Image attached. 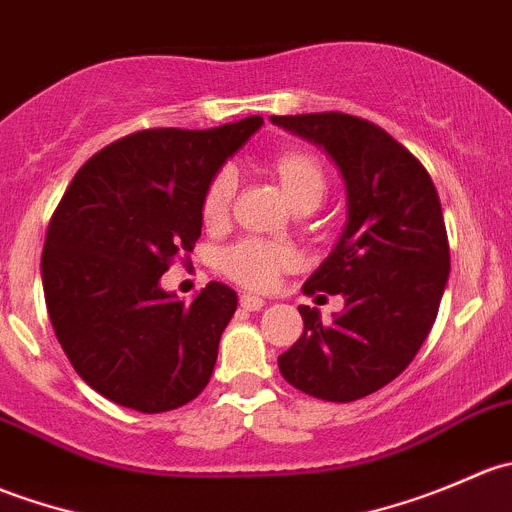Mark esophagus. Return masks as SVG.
Segmentation results:
<instances>
[{
    "label": "esophagus",
    "instance_id": "34e87169",
    "mask_svg": "<svg viewBox=\"0 0 512 512\" xmlns=\"http://www.w3.org/2000/svg\"><path fill=\"white\" fill-rule=\"evenodd\" d=\"M240 307L247 309V312H260V309L265 307V299L255 297V294H242Z\"/></svg>",
    "mask_w": 512,
    "mask_h": 512
}]
</instances>
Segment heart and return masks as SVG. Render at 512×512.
I'll list each match as a JSON object with an SVG mask.
<instances>
[{
    "instance_id": "1",
    "label": "heart",
    "mask_w": 512,
    "mask_h": 512,
    "mask_svg": "<svg viewBox=\"0 0 512 512\" xmlns=\"http://www.w3.org/2000/svg\"><path fill=\"white\" fill-rule=\"evenodd\" d=\"M272 170L280 178L292 208L302 203L319 205L327 195V173H324L322 163L307 153H282L272 160ZM235 185L237 175L230 165L220 168L210 178V183L205 185L203 200H200V218L205 225L218 227L225 223L232 195H235ZM294 265H297V252L292 247L257 240V237L235 242L220 255V267H223L225 275L247 289H270L280 277V272Z\"/></svg>"
}]
</instances>
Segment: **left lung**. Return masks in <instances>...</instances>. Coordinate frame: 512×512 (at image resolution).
Here are the masks:
<instances>
[{
	"label": "left lung",
	"instance_id": "left-lung-1",
	"mask_svg": "<svg viewBox=\"0 0 512 512\" xmlns=\"http://www.w3.org/2000/svg\"><path fill=\"white\" fill-rule=\"evenodd\" d=\"M319 143L347 183L349 218L304 294H344L332 324L302 304L304 332L277 359L287 384L322 401L364 399L394 381L426 342L451 270L441 200L409 148L349 113L272 116Z\"/></svg>",
	"mask_w": 512,
	"mask_h": 512
}]
</instances>
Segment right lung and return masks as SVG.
Instances as JSON below:
<instances>
[{
	"instance_id": "1",
	"label": "right lung",
	"mask_w": 512,
	"mask_h": 512,
	"mask_svg": "<svg viewBox=\"0 0 512 512\" xmlns=\"http://www.w3.org/2000/svg\"><path fill=\"white\" fill-rule=\"evenodd\" d=\"M262 116L185 131L146 128L86 160L41 252L46 312L76 374L141 414L193 401L213 376L237 294L210 282L193 302L160 289L200 237V200Z\"/></svg>"
}]
</instances>
